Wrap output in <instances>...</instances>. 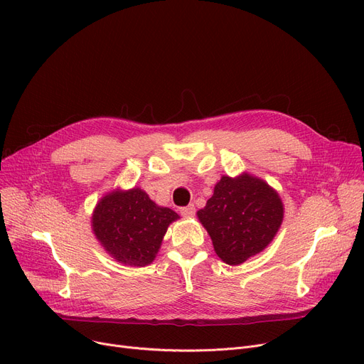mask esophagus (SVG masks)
<instances>
[{"mask_svg":"<svg viewBox=\"0 0 364 364\" xmlns=\"http://www.w3.org/2000/svg\"><path fill=\"white\" fill-rule=\"evenodd\" d=\"M195 213H196V209L193 205H188V206H184L180 209V214L186 218H192L195 215Z\"/></svg>","mask_w":364,"mask_h":364,"instance_id":"obj_1","label":"esophagus"}]
</instances>
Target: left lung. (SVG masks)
<instances>
[{
	"instance_id": "8db88e82",
	"label": "left lung",
	"mask_w": 364,
	"mask_h": 364,
	"mask_svg": "<svg viewBox=\"0 0 364 364\" xmlns=\"http://www.w3.org/2000/svg\"><path fill=\"white\" fill-rule=\"evenodd\" d=\"M283 215L279 193L250 172L223 176L213 198L198 211L215 254L228 265H239L262 252L277 235Z\"/></svg>"
}]
</instances>
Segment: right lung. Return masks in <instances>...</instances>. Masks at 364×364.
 Returning <instances> with one entry per match:
<instances>
[{"mask_svg":"<svg viewBox=\"0 0 364 364\" xmlns=\"http://www.w3.org/2000/svg\"><path fill=\"white\" fill-rule=\"evenodd\" d=\"M180 218L159 206L140 187L114 188L95 205L91 228L103 250L129 267H146L156 258L171 223Z\"/></svg>","mask_w":364,"mask_h":364,"instance_id":"right-lung-1","label":"right lung"}]
</instances>
